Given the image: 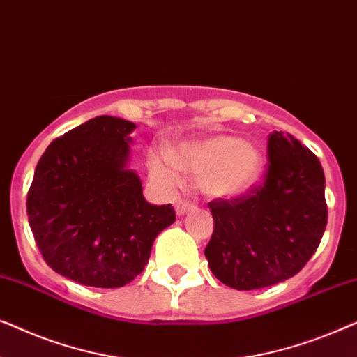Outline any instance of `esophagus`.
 I'll return each instance as SVG.
<instances>
[{"label": "esophagus", "mask_w": 357, "mask_h": 357, "mask_svg": "<svg viewBox=\"0 0 357 357\" xmlns=\"http://www.w3.org/2000/svg\"><path fill=\"white\" fill-rule=\"evenodd\" d=\"M193 209H197V206H195L193 203H188V202H178L177 206H175L177 216H183V214L193 211Z\"/></svg>", "instance_id": "obj_1"}]
</instances>
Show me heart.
Segmentation results:
<instances>
[{
    "mask_svg": "<svg viewBox=\"0 0 357 357\" xmlns=\"http://www.w3.org/2000/svg\"><path fill=\"white\" fill-rule=\"evenodd\" d=\"M151 178L164 190L182 185V172L197 177V187L213 199H229L245 193L260 177L263 153L255 141L218 133L185 139L167 151H149Z\"/></svg>",
    "mask_w": 357,
    "mask_h": 357,
    "instance_id": "obj_1",
    "label": "heart"
}]
</instances>
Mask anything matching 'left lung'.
<instances>
[{
    "instance_id": "obj_1",
    "label": "left lung",
    "mask_w": 357,
    "mask_h": 357,
    "mask_svg": "<svg viewBox=\"0 0 357 357\" xmlns=\"http://www.w3.org/2000/svg\"><path fill=\"white\" fill-rule=\"evenodd\" d=\"M265 182L243 197L214 199V232L204 248L219 281L237 291L297 275L326 227L325 175L317 155L282 131L268 136Z\"/></svg>"
}]
</instances>
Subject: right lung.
Segmentation results:
<instances>
[{
    "instance_id": "1",
    "label": "right lung",
    "mask_w": 357,
    "mask_h": 357,
    "mask_svg": "<svg viewBox=\"0 0 357 357\" xmlns=\"http://www.w3.org/2000/svg\"><path fill=\"white\" fill-rule=\"evenodd\" d=\"M135 128L119 116H96L50 143L36 167L27 195L33 238L48 266L79 284H128L175 221L172 204L146 202L128 167Z\"/></svg>"
}]
</instances>
